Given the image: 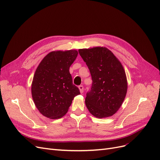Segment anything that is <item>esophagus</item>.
I'll list each match as a JSON object with an SVG mask.
<instances>
[{"label": "esophagus", "mask_w": 160, "mask_h": 160, "mask_svg": "<svg viewBox=\"0 0 160 160\" xmlns=\"http://www.w3.org/2000/svg\"><path fill=\"white\" fill-rule=\"evenodd\" d=\"M79 91H80V93H83V85H79Z\"/></svg>", "instance_id": "1"}]
</instances>
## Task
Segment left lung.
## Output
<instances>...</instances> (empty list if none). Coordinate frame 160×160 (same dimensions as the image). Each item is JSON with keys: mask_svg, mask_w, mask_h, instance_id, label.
<instances>
[{"mask_svg": "<svg viewBox=\"0 0 160 160\" xmlns=\"http://www.w3.org/2000/svg\"><path fill=\"white\" fill-rule=\"evenodd\" d=\"M91 75L92 86L86 94L85 105L98 118H108L117 112L128 89L126 75L120 61L105 47L79 49Z\"/></svg>", "mask_w": 160, "mask_h": 160, "instance_id": "obj_1", "label": "left lung"}]
</instances>
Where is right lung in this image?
Returning a JSON list of instances; mask_svg holds the SVG:
<instances>
[{
	"instance_id": "add662e5",
	"label": "right lung",
	"mask_w": 160,
	"mask_h": 160,
	"mask_svg": "<svg viewBox=\"0 0 160 160\" xmlns=\"http://www.w3.org/2000/svg\"><path fill=\"white\" fill-rule=\"evenodd\" d=\"M77 55L76 50L52 51L36 69L31 86L32 97L38 110L48 118H62L73 98L80 94L69 72Z\"/></svg>"
}]
</instances>
